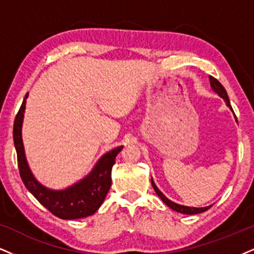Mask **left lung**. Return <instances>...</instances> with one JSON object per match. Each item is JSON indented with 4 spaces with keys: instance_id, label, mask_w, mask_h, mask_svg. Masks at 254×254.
Listing matches in <instances>:
<instances>
[{
    "instance_id": "1",
    "label": "left lung",
    "mask_w": 254,
    "mask_h": 254,
    "mask_svg": "<svg viewBox=\"0 0 254 254\" xmlns=\"http://www.w3.org/2000/svg\"><path fill=\"white\" fill-rule=\"evenodd\" d=\"M209 81H211V87L212 88H213V90L215 93H218L219 95L221 96V98H223L225 101H226V103H227V106L230 108H232L231 107V103H230V99H228V96H227V93H226V89L224 88V86L223 84H221L220 82H219V81L215 79V77H213V76H209ZM151 181H152V186H153V189H154V190H155V193L158 194L159 195V198H160L162 201H164L166 205L168 206V207H171L172 209H174V211H177V212H179V213H184V214H198V213H201V212H205V211H207L208 208H211V206H207V207H200V208H196V207H189V206H183V205H178V203H175V202H173V201H171V200H168L167 198H166V196L164 195V194H162L160 190H159V189L158 187L155 186V184H154V181H153V179H151Z\"/></svg>"
}]
</instances>
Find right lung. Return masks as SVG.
Here are the masks:
<instances>
[{
    "instance_id": "add662e5",
    "label": "right lung",
    "mask_w": 254,
    "mask_h": 254,
    "mask_svg": "<svg viewBox=\"0 0 254 254\" xmlns=\"http://www.w3.org/2000/svg\"><path fill=\"white\" fill-rule=\"evenodd\" d=\"M24 96L16 118L14 121V145L17 154V165L20 171L21 179L23 181L27 190L33 194L51 213L61 219H80L89 217L98 211L102 205L103 200L107 195L112 185L111 172L113 165L115 164V158L122 147H117L111 152L106 153L98 161L94 170L88 177L77 184L73 185L69 189L64 190H52L43 187L36 181L34 175L28 167L26 155H24L23 143H22L21 127L23 121V113L26 108V99Z\"/></svg>"
}]
</instances>
